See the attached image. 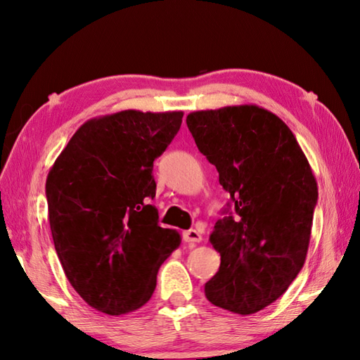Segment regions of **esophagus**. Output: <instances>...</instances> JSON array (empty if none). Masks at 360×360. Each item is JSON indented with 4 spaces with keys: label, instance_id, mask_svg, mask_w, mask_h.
Segmentation results:
<instances>
[{
    "label": "esophagus",
    "instance_id": "obj_1",
    "mask_svg": "<svg viewBox=\"0 0 360 360\" xmlns=\"http://www.w3.org/2000/svg\"><path fill=\"white\" fill-rule=\"evenodd\" d=\"M182 238H184V241L186 243H201V240H202V236H201V233L198 232V231H195V229H190V231H186L184 233H182Z\"/></svg>",
    "mask_w": 360,
    "mask_h": 360
}]
</instances>
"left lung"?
<instances>
[{
  "mask_svg": "<svg viewBox=\"0 0 360 360\" xmlns=\"http://www.w3.org/2000/svg\"><path fill=\"white\" fill-rule=\"evenodd\" d=\"M187 127L217 167L233 210L218 219L210 243L219 271L205 283L207 300L248 316L274 303L308 254L317 182L288 125L257 105L193 111Z\"/></svg>",
  "mask_w": 360,
  "mask_h": 360,
  "instance_id": "obj_1",
  "label": "left lung"
}]
</instances>
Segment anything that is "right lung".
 <instances>
[{"label":"right lung","instance_id":"1","mask_svg":"<svg viewBox=\"0 0 360 360\" xmlns=\"http://www.w3.org/2000/svg\"><path fill=\"white\" fill-rule=\"evenodd\" d=\"M182 111L125 110L89 119L46 179L53 246L72 288L108 316L139 309L181 235L158 224L153 162L170 145Z\"/></svg>","mask_w":360,"mask_h":360}]
</instances>
